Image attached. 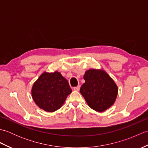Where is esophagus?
<instances>
[{
	"label": "esophagus",
	"instance_id": "obj_1",
	"mask_svg": "<svg viewBox=\"0 0 148 148\" xmlns=\"http://www.w3.org/2000/svg\"><path fill=\"white\" fill-rule=\"evenodd\" d=\"M73 89H74V91H77V92H78V91H79V89H80V86H77V87H74Z\"/></svg>",
	"mask_w": 148,
	"mask_h": 148
}]
</instances>
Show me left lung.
<instances>
[{
	"mask_svg": "<svg viewBox=\"0 0 148 148\" xmlns=\"http://www.w3.org/2000/svg\"><path fill=\"white\" fill-rule=\"evenodd\" d=\"M85 80L80 93L90 108L103 112L114 104L118 88L112 78L102 69H90L83 76Z\"/></svg>",
	"mask_w": 148,
	"mask_h": 148,
	"instance_id": "obj_1",
	"label": "left lung"
}]
</instances>
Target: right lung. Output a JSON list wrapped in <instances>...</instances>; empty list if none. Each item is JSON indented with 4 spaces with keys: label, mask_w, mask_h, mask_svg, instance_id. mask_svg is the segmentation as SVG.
Instances as JSON below:
<instances>
[{
    "label": "right lung",
    "mask_w": 148,
    "mask_h": 148,
    "mask_svg": "<svg viewBox=\"0 0 148 148\" xmlns=\"http://www.w3.org/2000/svg\"><path fill=\"white\" fill-rule=\"evenodd\" d=\"M71 92L67 80L56 71L42 72L33 84L31 90L36 104L40 109L50 112L60 108Z\"/></svg>",
    "instance_id": "obj_1"
}]
</instances>
